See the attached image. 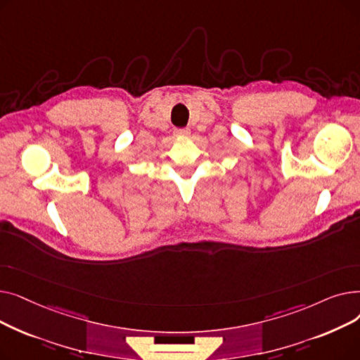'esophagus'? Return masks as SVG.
<instances>
[{"mask_svg": "<svg viewBox=\"0 0 360 360\" xmlns=\"http://www.w3.org/2000/svg\"><path fill=\"white\" fill-rule=\"evenodd\" d=\"M190 134V128H176L175 136H188Z\"/></svg>", "mask_w": 360, "mask_h": 360, "instance_id": "34e87169", "label": "esophagus"}]
</instances>
